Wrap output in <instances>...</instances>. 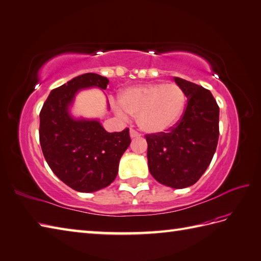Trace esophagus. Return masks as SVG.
Returning a JSON list of instances; mask_svg holds the SVG:
<instances>
[{
	"instance_id": "esophagus-1",
	"label": "esophagus",
	"mask_w": 261,
	"mask_h": 261,
	"mask_svg": "<svg viewBox=\"0 0 261 261\" xmlns=\"http://www.w3.org/2000/svg\"><path fill=\"white\" fill-rule=\"evenodd\" d=\"M139 136H140V134H139L136 129H134V128H132V129H130V137H132V138L139 137Z\"/></svg>"
}]
</instances>
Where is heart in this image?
<instances>
[{"mask_svg": "<svg viewBox=\"0 0 261 261\" xmlns=\"http://www.w3.org/2000/svg\"><path fill=\"white\" fill-rule=\"evenodd\" d=\"M122 108L117 113L137 116L139 127L148 133H161L177 124L186 107V93L175 83H152L124 90Z\"/></svg>", "mask_w": 261, "mask_h": 261, "instance_id": "b5f03b06", "label": "heart"}]
</instances>
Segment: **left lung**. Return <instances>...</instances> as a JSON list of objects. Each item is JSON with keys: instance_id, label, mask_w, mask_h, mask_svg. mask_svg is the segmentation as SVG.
Listing matches in <instances>:
<instances>
[{"instance_id": "8db88e82", "label": "left lung", "mask_w": 261, "mask_h": 261, "mask_svg": "<svg viewBox=\"0 0 261 261\" xmlns=\"http://www.w3.org/2000/svg\"><path fill=\"white\" fill-rule=\"evenodd\" d=\"M188 102L179 121L167 132L147 134L148 168L161 185L183 189L205 172L220 135V108L208 90L174 76Z\"/></svg>"}]
</instances>
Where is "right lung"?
I'll return each mask as SVG.
<instances>
[{"label":"right lung","mask_w":261,"mask_h":261,"mask_svg":"<svg viewBox=\"0 0 261 261\" xmlns=\"http://www.w3.org/2000/svg\"><path fill=\"white\" fill-rule=\"evenodd\" d=\"M109 80L84 73L54 89L41 108L39 142L53 172L79 192H94L110 186L130 144L129 129L108 133L97 121L74 119L68 113L80 89H107Z\"/></svg>","instance_id":"1"}]
</instances>
